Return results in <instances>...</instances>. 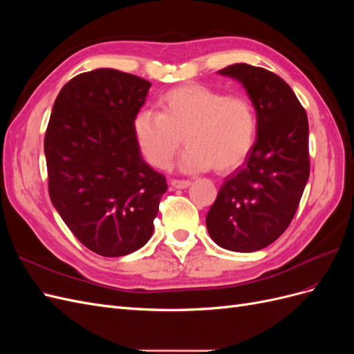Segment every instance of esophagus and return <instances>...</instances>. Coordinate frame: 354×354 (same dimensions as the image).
Segmentation results:
<instances>
[{
  "mask_svg": "<svg viewBox=\"0 0 354 354\" xmlns=\"http://www.w3.org/2000/svg\"><path fill=\"white\" fill-rule=\"evenodd\" d=\"M171 186L174 189H186L190 186L189 180H171Z\"/></svg>",
  "mask_w": 354,
  "mask_h": 354,
  "instance_id": "obj_1",
  "label": "esophagus"
}]
</instances>
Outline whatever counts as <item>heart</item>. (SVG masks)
Listing matches in <instances>:
<instances>
[{
  "label": "heart",
  "mask_w": 354,
  "mask_h": 354,
  "mask_svg": "<svg viewBox=\"0 0 354 354\" xmlns=\"http://www.w3.org/2000/svg\"><path fill=\"white\" fill-rule=\"evenodd\" d=\"M159 109V113L140 111L133 121L137 146L155 168L171 164L181 138L187 149L178 168L186 173L212 167L217 173H230L243 164L254 146L255 112L241 95L190 84L164 94Z\"/></svg>",
  "instance_id": "b5f03b06"
}]
</instances>
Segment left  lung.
Returning <instances> with one entry per match:
<instances>
[{
    "label": "left lung",
    "instance_id": "obj_1",
    "mask_svg": "<svg viewBox=\"0 0 354 354\" xmlns=\"http://www.w3.org/2000/svg\"><path fill=\"white\" fill-rule=\"evenodd\" d=\"M246 90L257 140L245 162L224 178L207 214L211 239L234 252L260 251L286 230L310 174L307 113L276 73L246 63L218 71Z\"/></svg>",
    "mask_w": 354,
    "mask_h": 354
}]
</instances>
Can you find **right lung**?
<instances>
[{"instance_id": "obj_1", "label": "right lung", "mask_w": 354, "mask_h": 354, "mask_svg": "<svg viewBox=\"0 0 354 354\" xmlns=\"http://www.w3.org/2000/svg\"><path fill=\"white\" fill-rule=\"evenodd\" d=\"M151 85L100 68L72 78L53 106L44 138L51 203L75 238L103 257L147 243L168 187L133 131Z\"/></svg>"}]
</instances>
